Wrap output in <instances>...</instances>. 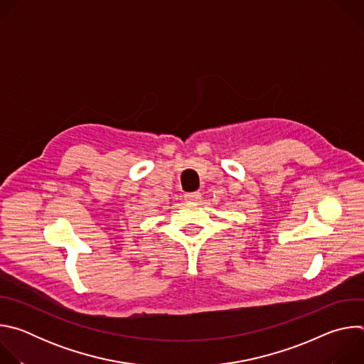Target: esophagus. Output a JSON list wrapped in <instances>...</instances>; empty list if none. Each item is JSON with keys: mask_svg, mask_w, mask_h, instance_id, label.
I'll return each instance as SVG.
<instances>
[{"mask_svg": "<svg viewBox=\"0 0 364 364\" xmlns=\"http://www.w3.org/2000/svg\"><path fill=\"white\" fill-rule=\"evenodd\" d=\"M184 197H186V200H187V201H198V200L201 198V193H198V191L187 193Z\"/></svg>", "mask_w": 364, "mask_h": 364, "instance_id": "esophagus-1", "label": "esophagus"}]
</instances>
